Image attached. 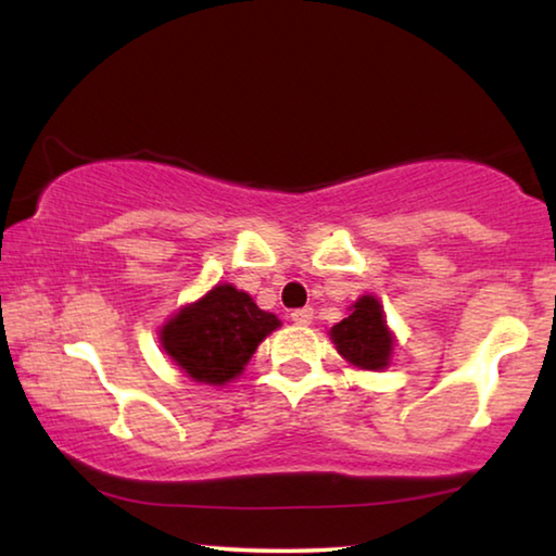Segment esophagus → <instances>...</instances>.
Returning <instances> with one entry per match:
<instances>
[{
    "label": "esophagus",
    "instance_id": "34e87169",
    "mask_svg": "<svg viewBox=\"0 0 556 556\" xmlns=\"http://www.w3.org/2000/svg\"><path fill=\"white\" fill-rule=\"evenodd\" d=\"M291 320H293V324H298V326H308L311 320H313V308H308V305H305V308L291 311Z\"/></svg>",
    "mask_w": 556,
    "mask_h": 556
}]
</instances>
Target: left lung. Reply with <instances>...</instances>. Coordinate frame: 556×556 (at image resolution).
Returning <instances> with one entry per match:
<instances>
[{"label": "left lung", "instance_id": "left-lung-1", "mask_svg": "<svg viewBox=\"0 0 556 556\" xmlns=\"http://www.w3.org/2000/svg\"><path fill=\"white\" fill-rule=\"evenodd\" d=\"M331 338L338 353L353 366L378 371L389 366L393 351V338L386 328L381 303L374 295H364L353 303L349 318L331 328Z\"/></svg>", "mask_w": 556, "mask_h": 556}]
</instances>
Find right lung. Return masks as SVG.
<instances>
[{
    "label": "right lung",
    "instance_id": "add662e5",
    "mask_svg": "<svg viewBox=\"0 0 556 556\" xmlns=\"http://www.w3.org/2000/svg\"><path fill=\"white\" fill-rule=\"evenodd\" d=\"M278 326L280 320L261 311L251 295L225 283L167 320L160 341L190 378L225 383L243 371L258 343Z\"/></svg>",
    "mask_w": 556,
    "mask_h": 556
}]
</instances>
